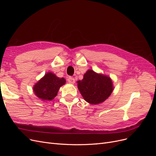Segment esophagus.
Returning <instances> with one entry per match:
<instances>
[{"label":"esophagus","instance_id":"esophagus-1","mask_svg":"<svg viewBox=\"0 0 156 156\" xmlns=\"http://www.w3.org/2000/svg\"><path fill=\"white\" fill-rule=\"evenodd\" d=\"M68 81L70 84H73L75 83V79L73 77H69L68 78Z\"/></svg>","mask_w":156,"mask_h":156}]
</instances>
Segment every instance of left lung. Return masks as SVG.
Returning <instances> with one entry per match:
<instances>
[{"mask_svg":"<svg viewBox=\"0 0 156 156\" xmlns=\"http://www.w3.org/2000/svg\"><path fill=\"white\" fill-rule=\"evenodd\" d=\"M79 90L83 98L91 104L104 101L112 90V83L110 77L98 74L89 69L84 75L83 80L77 81Z\"/></svg>","mask_w":156,"mask_h":156,"instance_id":"left-lung-1","label":"left lung"}]
</instances>
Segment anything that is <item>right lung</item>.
Wrapping results in <instances>:
<instances>
[{
    "mask_svg": "<svg viewBox=\"0 0 156 156\" xmlns=\"http://www.w3.org/2000/svg\"><path fill=\"white\" fill-rule=\"evenodd\" d=\"M65 83L64 78H59L49 72L35 84L33 89L36 95L42 100L50 101L57 95L60 87Z\"/></svg>",
    "mask_w": 156,
    "mask_h": 156,
    "instance_id": "add662e5",
    "label": "right lung"
}]
</instances>
